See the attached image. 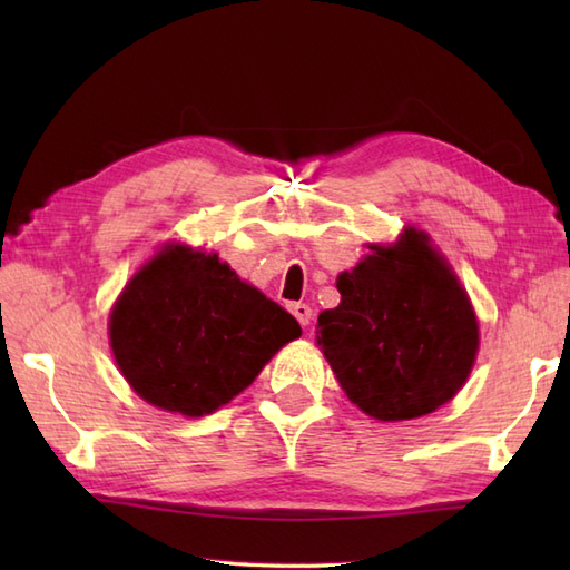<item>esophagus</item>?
<instances>
[{
	"instance_id": "esophagus-1",
	"label": "esophagus",
	"mask_w": 570,
	"mask_h": 570,
	"mask_svg": "<svg viewBox=\"0 0 570 570\" xmlns=\"http://www.w3.org/2000/svg\"><path fill=\"white\" fill-rule=\"evenodd\" d=\"M288 311L294 313V318H296L301 325H304V328H306V325H308L311 318H313V311H311L308 304H292V306H288Z\"/></svg>"
}]
</instances>
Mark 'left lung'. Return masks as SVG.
<instances>
[{
    "instance_id": "left-lung-1",
    "label": "left lung",
    "mask_w": 570,
    "mask_h": 570,
    "mask_svg": "<svg viewBox=\"0 0 570 570\" xmlns=\"http://www.w3.org/2000/svg\"><path fill=\"white\" fill-rule=\"evenodd\" d=\"M337 276L341 306L318 316V345L367 416L406 421L445 404L478 353V321L451 266L419 229L370 247Z\"/></svg>"
}]
</instances>
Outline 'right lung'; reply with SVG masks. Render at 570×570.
Wrapping results in <instances>:
<instances>
[{"label":"right lung","mask_w":570,"mask_h":570,"mask_svg":"<svg viewBox=\"0 0 570 570\" xmlns=\"http://www.w3.org/2000/svg\"><path fill=\"white\" fill-rule=\"evenodd\" d=\"M298 321L239 282L217 254L168 247L141 266L110 316L119 370L149 404L203 416L254 382Z\"/></svg>","instance_id":"right-lung-1"}]
</instances>
